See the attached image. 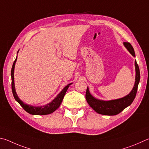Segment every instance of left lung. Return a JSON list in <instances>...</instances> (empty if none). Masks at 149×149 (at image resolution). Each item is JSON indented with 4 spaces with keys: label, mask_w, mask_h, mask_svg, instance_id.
Returning <instances> with one entry per match:
<instances>
[{
    "label": "left lung",
    "mask_w": 149,
    "mask_h": 149,
    "mask_svg": "<svg viewBox=\"0 0 149 149\" xmlns=\"http://www.w3.org/2000/svg\"><path fill=\"white\" fill-rule=\"evenodd\" d=\"M124 45L129 51L130 53L134 57H135L134 49L131 44L129 42H124ZM135 81L134 86L131 92L124 97L110 101L100 100L92 96L89 92V88H87L86 93V101L89 105L96 113L103 114V115H116V114H118L122 112L124 109H126L127 107L131 105L134 100L135 95H136L138 84H139L140 80L139 68L137 63L136 60L135 61Z\"/></svg>",
    "instance_id": "obj_1"
}]
</instances>
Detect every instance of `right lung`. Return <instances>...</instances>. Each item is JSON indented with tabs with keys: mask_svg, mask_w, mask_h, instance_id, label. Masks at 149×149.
Here are the masks:
<instances>
[{
	"mask_svg": "<svg viewBox=\"0 0 149 149\" xmlns=\"http://www.w3.org/2000/svg\"><path fill=\"white\" fill-rule=\"evenodd\" d=\"M16 60H17V57L15 59L14 63H13L12 70H11L12 90L13 95H14L15 101H17L18 103L22 107L23 109H24L26 112H27L28 113H29L31 114H33V115H45V114H49L53 113V112L56 111L57 109L59 108V107L60 106V105H61L63 100L65 93H66L67 89L69 87V86L71 84H69L67 86H66L62 90V91H61V92H60L59 94L56 96V98H55L52 102L48 103L46 105L41 106V107H39V106L35 107V106L27 105V104H25L23 103L22 100H20V99L18 97L16 92H15L14 73V68H15V62H16Z\"/></svg>",
	"mask_w": 149,
	"mask_h": 149,
	"instance_id": "1",
	"label": "right lung"
}]
</instances>
